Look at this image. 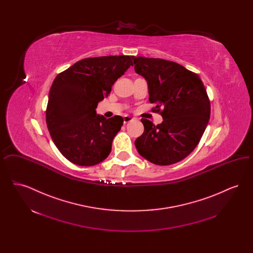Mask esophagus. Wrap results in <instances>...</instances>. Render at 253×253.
<instances>
[{
  "label": "esophagus",
  "instance_id": "34e87169",
  "mask_svg": "<svg viewBox=\"0 0 253 253\" xmlns=\"http://www.w3.org/2000/svg\"><path fill=\"white\" fill-rule=\"evenodd\" d=\"M132 121V118L129 117V116H124V117H123V122H124V124H126V123H128V122H130V121Z\"/></svg>",
  "mask_w": 253,
  "mask_h": 253
}]
</instances>
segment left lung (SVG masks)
<instances>
[{"label": "left lung", "instance_id": "obj_1", "mask_svg": "<svg viewBox=\"0 0 253 253\" xmlns=\"http://www.w3.org/2000/svg\"><path fill=\"white\" fill-rule=\"evenodd\" d=\"M135 72L148 83L149 100L163 121L146 119L144 132L134 141L140 156L157 165H171L188 157L199 143L211 116L203 82L180 64L155 58L133 57Z\"/></svg>", "mask_w": 253, "mask_h": 253}]
</instances>
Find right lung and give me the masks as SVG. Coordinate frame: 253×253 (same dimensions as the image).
Wrapping results in <instances>:
<instances>
[{
	"instance_id": "obj_1",
	"label": "right lung",
	"mask_w": 253,
	"mask_h": 253,
	"mask_svg": "<svg viewBox=\"0 0 253 253\" xmlns=\"http://www.w3.org/2000/svg\"><path fill=\"white\" fill-rule=\"evenodd\" d=\"M133 56H104L79 60L60 73L49 91L45 112L51 138L61 155L80 166H94L108 157L121 116L96 115L97 103L132 65Z\"/></svg>"
}]
</instances>
